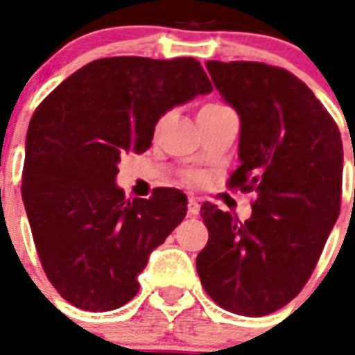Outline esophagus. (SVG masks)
Masks as SVG:
<instances>
[{"label": "esophagus", "instance_id": "esophagus-1", "mask_svg": "<svg viewBox=\"0 0 355 355\" xmlns=\"http://www.w3.org/2000/svg\"><path fill=\"white\" fill-rule=\"evenodd\" d=\"M199 200L195 199V197H189L188 199V217L195 219V217L199 216Z\"/></svg>", "mask_w": 355, "mask_h": 355}]
</instances>
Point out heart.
Listing matches in <instances>:
<instances>
[{"label": "heart", "instance_id": "b5f03b06", "mask_svg": "<svg viewBox=\"0 0 355 355\" xmlns=\"http://www.w3.org/2000/svg\"><path fill=\"white\" fill-rule=\"evenodd\" d=\"M223 105H217V103H210V105H205L200 108V112H206V110H216V108H221Z\"/></svg>", "mask_w": 355, "mask_h": 355}]
</instances>
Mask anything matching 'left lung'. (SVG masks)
I'll return each instance as SVG.
<instances>
[{"label": "left lung", "mask_w": 355, "mask_h": 355, "mask_svg": "<svg viewBox=\"0 0 355 355\" xmlns=\"http://www.w3.org/2000/svg\"><path fill=\"white\" fill-rule=\"evenodd\" d=\"M239 116V162L230 188L256 191L237 223L205 202L208 243L197 256L206 293L221 308L263 317L306 286L339 217L343 141L336 121L302 80L263 62H206Z\"/></svg>", "instance_id": "obj_1"}]
</instances>
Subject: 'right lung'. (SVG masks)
<instances>
[{"instance_id":"right-lung-1","label":"right lung","mask_w":355,"mask_h":355,"mask_svg":"<svg viewBox=\"0 0 355 355\" xmlns=\"http://www.w3.org/2000/svg\"><path fill=\"white\" fill-rule=\"evenodd\" d=\"M210 92L191 57H112L77 69L36 108L21 199L42 267L69 304L110 311L138 293V275L186 217L188 199L158 188L127 200L118 164L149 149L167 110Z\"/></svg>"}]
</instances>
